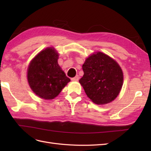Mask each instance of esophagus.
Returning a JSON list of instances; mask_svg holds the SVG:
<instances>
[{"label":"esophagus","instance_id":"obj_1","mask_svg":"<svg viewBox=\"0 0 151 151\" xmlns=\"http://www.w3.org/2000/svg\"><path fill=\"white\" fill-rule=\"evenodd\" d=\"M78 78H79L78 76L76 75V76H75V77L71 78V81H78Z\"/></svg>","mask_w":151,"mask_h":151}]
</instances>
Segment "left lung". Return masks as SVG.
<instances>
[{
	"instance_id": "obj_1",
	"label": "left lung",
	"mask_w": 151,
	"mask_h": 151,
	"mask_svg": "<svg viewBox=\"0 0 151 151\" xmlns=\"http://www.w3.org/2000/svg\"><path fill=\"white\" fill-rule=\"evenodd\" d=\"M84 75L79 80L88 97L97 104H105L117 97L123 83L119 65L101 52L93 54L82 65Z\"/></svg>"
}]
</instances>
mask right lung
<instances>
[{
	"instance_id": "right-lung-1",
	"label": "right lung",
	"mask_w": 151,
	"mask_h": 151,
	"mask_svg": "<svg viewBox=\"0 0 151 151\" xmlns=\"http://www.w3.org/2000/svg\"><path fill=\"white\" fill-rule=\"evenodd\" d=\"M58 56L54 48L48 47L35 56L28 66V84L41 99H54L70 81L58 63Z\"/></svg>"
}]
</instances>
